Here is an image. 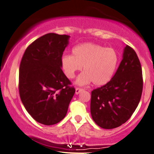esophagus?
Returning a JSON list of instances; mask_svg holds the SVG:
<instances>
[{"mask_svg": "<svg viewBox=\"0 0 154 154\" xmlns=\"http://www.w3.org/2000/svg\"><path fill=\"white\" fill-rule=\"evenodd\" d=\"M83 88H75V94L76 95H78V94H79L80 93H81V92L83 91Z\"/></svg>", "mask_w": 154, "mask_h": 154, "instance_id": "esophagus-1", "label": "esophagus"}]
</instances>
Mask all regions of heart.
<instances>
[{
  "mask_svg": "<svg viewBox=\"0 0 154 154\" xmlns=\"http://www.w3.org/2000/svg\"><path fill=\"white\" fill-rule=\"evenodd\" d=\"M119 62V55L112 48L95 43H83L75 46L72 55L61 57V64L68 79L74 78L75 73L83 72L78 76L75 83L85 85L93 82L97 86L107 84L115 74Z\"/></svg>",
  "mask_w": 154,
  "mask_h": 154,
  "instance_id": "b5f03b06",
  "label": "heart"
}]
</instances>
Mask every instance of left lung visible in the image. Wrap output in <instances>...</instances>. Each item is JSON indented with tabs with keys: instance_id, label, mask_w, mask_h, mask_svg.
Segmentation results:
<instances>
[{
	"instance_id": "obj_1",
	"label": "left lung",
	"mask_w": 154,
	"mask_h": 154,
	"mask_svg": "<svg viewBox=\"0 0 154 154\" xmlns=\"http://www.w3.org/2000/svg\"><path fill=\"white\" fill-rule=\"evenodd\" d=\"M142 89L140 61L135 51L126 45L114 76L107 84L92 91L91 113L93 121L107 129L125 123L138 106Z\"/></svg>"
}]
</instances>
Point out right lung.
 <instances>
[{
  "mask_svg": "<svg viewBox=\"0 0 154 154\" xmlns=\"http://www.w3.org/2000/svg\"><path fill=\"white\" fill-rule=\"evenodd\" d=\"M70 36L49 33L26 49L19 72V93L26 110L39 123L55 125L64 118L75 88L61 69Z\"/></svg>",
  "mask_w": 154,
  "mask_h": 154,
  "instance_id": "1",
  "label": "right lung"
}]
</instances>
